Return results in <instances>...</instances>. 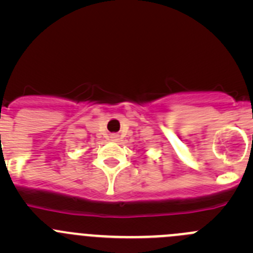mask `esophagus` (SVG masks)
<instances>
[{"label": "esophagus", "instance_id": "obj_1", "mask_svg": "<svg viewBox=\"0 0 253 253\" xmlns=\"http://www.w3.org/2000/svg\"><path fill=\"white\" fill-rule=\"evenodd\" d=\"M111 139L112 141H117V139H119V136H117V134H111Z\"/></svg>", "mask_w": 253, "mask_h": 253}]
</instances>
